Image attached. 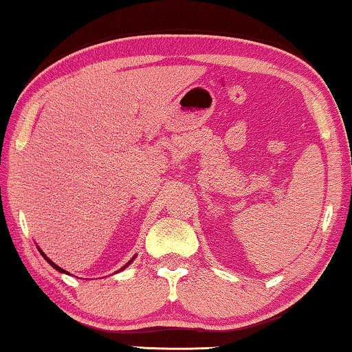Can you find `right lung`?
Returning <instances> with one entry per match:
<instances>
[{"instance_id":"right-lung-1","label":"right lung","mask_w":352,"mask_h":352,"mask_svg":"<svg viewBox=\"0 0 352 352\" xmlns=\"http://www.w3.org/2000/svg\"><path fill=\"white\" fill-rule=\"evenodd\" d=\"M40 253H41V256H43V258H45V259H46L47 262H50V264H51L52 267H54V269H56V270H58V272H62V273H68V272H65V270H62V269H60V267H58V265H56V264H54V262H52V261H51L50 258H46V254H45L43 252H41V250H40ZM130 262H132V261H130ZM130 262H129V264H130ZM129 264H127V265H129ZM122 269H124V267H122ZM122 269H121V270H122Z\"/></svg>"}]
</instances>
